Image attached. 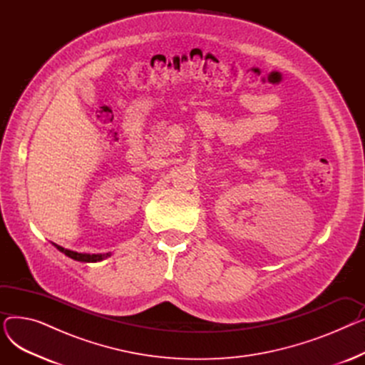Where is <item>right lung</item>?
Returning <instances> with one entry per match:
<instances>
[{
	"instance_id": "add662e5",
	"label": "right lung",
	"mask_w": 365,
	"mask_h": 365,
	"mask_svg": "<svg viewBox=\"0 0 365 365\" xmlns=\"http://www.w3.org/2000/svg\"><path fill=\"white\" fill-rule=\"evenodd\" d=\"M57 250L62 252L65 256L76 260V262H84V263H94V262H101L106 257L110 256V253H106V255H90V253H76V252H72V250H68V248H63L61 245L57 244H53Z\"/></svg>"
}]
</instances>
